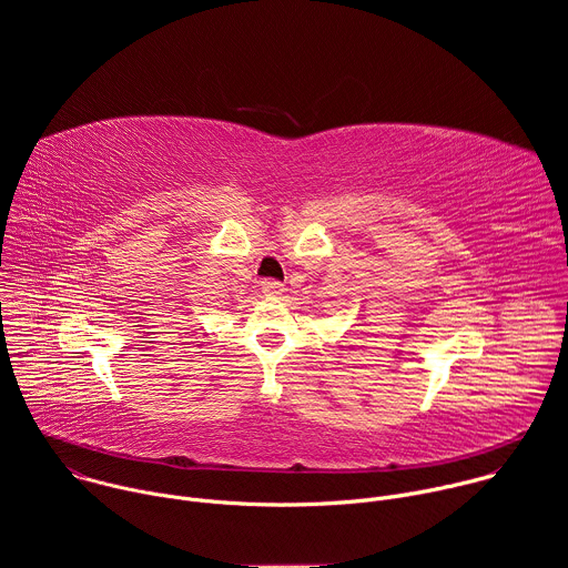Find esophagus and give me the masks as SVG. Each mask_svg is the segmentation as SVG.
Segmentation results:
<instances>
[{
	"instance_id": "obj_1",
	"label": "esophagus",
	"mask_w": 568,
	"mask_h": 568,
	"mask_svg": "<svg viewBox=\"0 0 568 568\" xmlns=\"http://www.w3.org/2000/svg\"><path fill=\"white\" fill-rule=\"evenodd\" d=\"M261 290H263V294L265 296H278V294H283V283H278V281H274V278H265L263 283H261Z\"/></svg>"
}]
</instances>
